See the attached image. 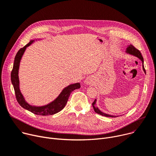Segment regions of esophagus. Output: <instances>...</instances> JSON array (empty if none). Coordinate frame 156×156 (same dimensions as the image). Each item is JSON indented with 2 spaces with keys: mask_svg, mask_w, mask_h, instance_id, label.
<instances>
[{
  "mask_svg": "<svg viewBox=\"0 0 156 156\" xmlns=\"http://www.w3.org/2000/svg\"><path fill=\"white\" fill-rule=\"evenodd\" d=\"M85 83L86 84H87V85H88V84H90V83H91V81H90V78H87L86 80H85Z\"/></svg>",
  "mask_w": 156,
  "mask_h": 156,
  "instance_id": "1",
  "label": "esophagus"
}]
</instances>
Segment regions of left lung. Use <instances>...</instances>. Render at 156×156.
I'll use <instances>...</instances> for the list:
<instances>
[{
  "label": "left lung",
  "mask_w": 156,
  "mask_h": 156,
  "mask_svg": "<svg viewBox=\"0 0 156 156\" xmlns=\"http://www.w3.org/2000/svg\"><path fill=\"white\" fill-rule=\"evenodd\" d=\"M126 53H128V54H130V55H133L137 57L138 58H139L142 62V68H143V70L144 71L145 73L146 74V69H145L144 68V58L140 53V52L139 49H137V48H135L133 45L132 44H130L128 46V47L126 49ZM96 101H97V100L95 99V101L93 102L92 103V105H93V109H94V111L98 113V114H100V115H103V116H105V117H116L117 116H113V115H108V114H106L105 113H103L102 112H101L98 107H95V104H96Z\"/></svg>",
  "instance_id": "obj_1"
}]
</instances>
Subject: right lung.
Segmentation results:
<instances>
[{"instance_id":"1","label":"right lung","mask_w":156,"mask_h":156,"mask_svg":"<svg viewBox=\"0 0 156 156\" xmlns=\"http://www.w3.org/2000/svg\"><path fill=\"white\" fill-rule=\"evenodd\" d=\"M34 41V40L30 41V42L27 44L23 48H20L14 58V63L11 72V82L14 88L17 101H18L19 104L23 108L36 114V115L43 116L53 115V114H55L63 109L66 104L71 93L76 89L80 88V83H76L68 85L63 90L59 96L54 101L51 102L48 105L41 107H36L30 105L27 102H26L19 89V80L18 75L19 68L20 60H21L22 56L26 48L29 46Z\"/></svg>"}]
</instances>
